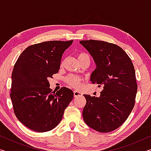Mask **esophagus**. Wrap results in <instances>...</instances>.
Wrapping results in <instances>:
<instances>
[{"label":"esophagus","instance_id":"34e87169","mask_svg":"<svg viewBox=\"0 0 151 151\" xmlns=\"http://www.w3.org/2000/svg\"><path fill=\"white\" fill-rule=\"evenodd\" d=\"M83 96V94H82L81 93H80V92L78 91H74V96L75 97H78V96Z\"/></svg>","mask_w":151,"mask_h":151}]
</instances>
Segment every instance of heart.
Masks as SVG:
<instances>
[{
	"label": "heart",
	"mask_w": 151,
	"mask_h": 151,
	"mask_svg": "<svg viewBox=\"0 0 151 151\" xmlns=\"http://www.w3.org/2000/svg\"><path fill=\"white\" fill-rule=\"evenodd\" d=\"M78 60L83 59V58H89V56L86 54V53L81 52L78 55ZM66 82L70 86H72V87L78 88L80 87L81 86V78L75 75H70L66 77Z\"/></svg>",
	"instance_id": "b5f03b06"
}]
</instances>
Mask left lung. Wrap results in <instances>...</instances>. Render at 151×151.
<instances>
[{
	"mask_svg": "<svg viewBox=\"0 0 151 151\" xmlns=\"http://www.w3.org/2000/svg\"><path fill=\"white\" fill-rule=\"evenodd\" d=\"M80 43L96 66L91 81L103 86L99 97L84 94L86 103L83 119L96 131H112L124 123L134 105L137 84L133 64L116 45L95 40H81Z\"/></svg>",
	"mask_w": 151,
	"mask_h": 151,
	"instance_id": "8db88e82",
	"label": "left lung"
}]
</instances>
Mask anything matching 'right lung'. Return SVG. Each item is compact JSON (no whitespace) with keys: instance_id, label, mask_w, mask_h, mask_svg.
<instances>
[{"instance_id":"add662e5","label":"right lung","mask_w":151,"mask_h":151,"mask_svg":"<svg viewBox=\"0 0 151 151\" xmlns=\"http://www.w3.org/2000/svg\"><path fill=\"white\" fill-rule=\"evenodd\" d=\"M73 42L30 45L15 63L10 96L17 118L32 131L44 132L55 128L73 99V91L66 87L52 92L48 80L58 72L63 54Z\"/></svg>"}]
</instances>
